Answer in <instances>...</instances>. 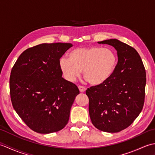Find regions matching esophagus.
<instances>
[{
	"instance_id": "1",
	"label": "esophagus",
	"mask_w": 155,
	"mask_h": 155,
	"mask_svg": "<svg viewBox=\"0 0 155 155\" xmlns=\"http://www.w3.org/2000/svg\"><path fill=\"white\" fill-rule=\"evenodd\" d=\"M78 89H79L81 93H84V92L86 91V88L82 86H78Z\"/></svg>"
}]
</instances>
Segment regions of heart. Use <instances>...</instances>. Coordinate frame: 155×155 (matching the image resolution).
<instances>
[{"label":"heart","mask_w":155,"mask_h":155,"mask_svg":"<svg viewBox=\"0 0 155 155\" xmlns=\"http://www.w3.org/2000/svg\"><path fill=\"white\" fill-rule=\"evenodd\" d=\"M117 64V57L110 48L80 47L72 50L68 58L62 57L59 67L64 78L72 83L83 71L84 77L93 85H100L109 79Z\"/></svg>","instance_id":"1"}]
</instances>
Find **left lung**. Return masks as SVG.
<instances>
[{"mask_svg":"<svg viewBox=\"0 0 155 155\" xmlns=\"http://www.w3.org/2000/svg\"><path fill=\"white\" fill-rule=\"evenodd\" d=\"M98 43L113 47L117 51L118 63L106 83L87 90L90 118L98 130L118 133L129 127L143 109L145 68L140 55L130 46L117 39Z\"/></svg>","mask_w":155,"mask_h":155,"instance_id":"obj_1","label":"left lung"}]
</instances>
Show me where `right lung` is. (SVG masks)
I'll list each match as a JSON object with an SVG mask.
<instances>
[{
    "instance_id": "add662e5",
    "label": "right lung",
    "mask_w": 155,
    "mask_h": 155,
    "mask_svg": "<svg viewBox=\"0 0 155 155\" xmlns=\"http://www.w3.org/2000/svg\"><path fill=\"white\" fill-rule=\"evenodd\" d=\"M71 43H43L19 56L10 77L13 108L35 132L48 134L62 129L79 90L64 79L59 59Z\"/></svg>"
}]
</instances>
